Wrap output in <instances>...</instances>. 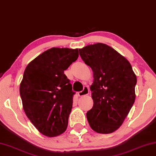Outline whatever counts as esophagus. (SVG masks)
<instances>
[{
  "instance_id": "34e87169",
  "label": "esophagus",
  "mask_w": 156,
  "mask_h": 156,
  "mask_svg": "<svg viewBox=\"0 0 156 156\" xmlns=\"http://www.w3.org/2000/svg\"><path fill=\"white\" fill-rule=\"evenodd\" d=\"M89 93H90V89H89V87H87V86H85V87H84L83 90L81 91H79L78 94L79 96H83L88 95Z\"/></svg>"
}]
</instances>
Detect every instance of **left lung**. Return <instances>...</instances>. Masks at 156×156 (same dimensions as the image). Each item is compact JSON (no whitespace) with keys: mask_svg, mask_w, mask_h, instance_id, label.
<instances>
[{"mask_svg":"<svg viewBox=\"0 0 156 156\" xmlns=\"http://www.w3.org/2000/svg\"><path fill=\"white\" fill-rule=\"evenodd\" d=\"M79 54L93 71L94 105L87 112L89 124L96 133L115 132L135 102L137 77L129 62L105 44L88 45L79 49Z\"/></svg>","mask_w":156,"mask_h":156,"instance_id":"8db88e82","label":"left lung"}]
</instances>
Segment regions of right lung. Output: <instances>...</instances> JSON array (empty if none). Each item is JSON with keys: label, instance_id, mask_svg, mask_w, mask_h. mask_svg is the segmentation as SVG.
Listing matches in <instances>:
<instances>
[{"label": "right lung", "instance_id": "add662e5", "mask_svg": "<svg viewBox=\"0 0 156 156\" xmlns=\"http://www.w3.org/2000/svg\"><path fill=\"white\" fill-rule=\"evenodd\" d=\"M78 58V48H52L25 69L20 84L24 112L37 129L48 137L60 135L67 128L76 92L64 71Z\"/></svg>", "mask_w": 156, "mask_h": 156}]
</instances>
